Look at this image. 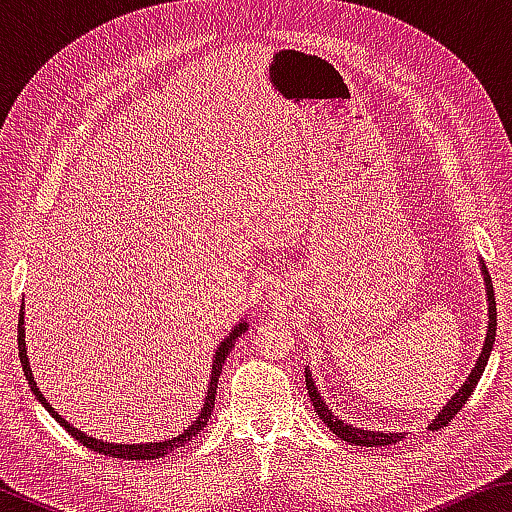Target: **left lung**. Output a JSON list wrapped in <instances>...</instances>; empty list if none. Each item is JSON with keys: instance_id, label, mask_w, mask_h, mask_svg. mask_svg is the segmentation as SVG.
<instances>
[{"instance_id": "8db88e82", "label": "left lung", "mask_w": 512, "mask_h": 512, "mask_svg": "<svg viewBox=\"0 0 512 512\" xmlns=\"http://www.w3.org/2000/svg\"><path fill=\"white\" fill-rule=\"evenodd\" d=\"M481 264V275H483V284H485V298H488V334H485V341H483V348L479 359H476L474 368L467 379L461 384V388L452 395V400H449L443 409L436 413V418L429 422V429H440V427H447L449 422H452L454 415L463 409V404L467 402V397L474 393L476 384H479V379L483 375L485 366H488V359H490V352H492V345H495V336H497V300H495V289H492V280H490V273L488 268H485L483 259H479ZM305 381H307V393L311 397V404H314V411L320 420H323L329 431H334L336 436L345 443H352V445H361V447H386V445H393V443H400V440L406 436V433H384V431H370V429H363V427H352L345 420H341L339 415H334V411L329 409L327 402L320 397V391L314 384V377H311V370L309 366L305 368Z\"/></svg>"}]
</instances>
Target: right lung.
Segmentation results:
<instances>
[{"instance_id": "add662e5", "label": "right lung", "mask_w": 512, "mask_h": 512, "mask_svg": "<svg viewBox=\"0 0 512 512\" xmlns=\"http://www.w3.org/2000/svg\"><path fill=\"white\" fill-rule=\"evenodd\" d=\"M248 329V318H241L239 323L230 329V334L225 336V339L219 343V348H216L214 357H212V368H210V381H207V393L203 397V406H201V413L196 415V420L185 427L183 431L178 433V436H171V438H164L158 440V443H108V440H101V438H92L88 433L76 429L74 424H69L63 415H60L54 406L47 402V397L40 393V388L36 384V379H33V370H31V363H29V354H27V329H24V298H22V309H20V323H17V348H20V361H22V370H24V377L29 381V388L31 393L36 395V400L45 406V411L54 418L60 427H63L69 436L79 440L83 447L92 449V452L103 454V456H112V458H124V461H155V458H162L171 452H176V449L185 447L187 443H192V440L198 436L205 429L207 420L212 418V411H214V397H216V388H219V375H221V368L225 363V357L232 352L235 348V341L239 339L241 334H244Z\"/></svg>"}]
</instances>
